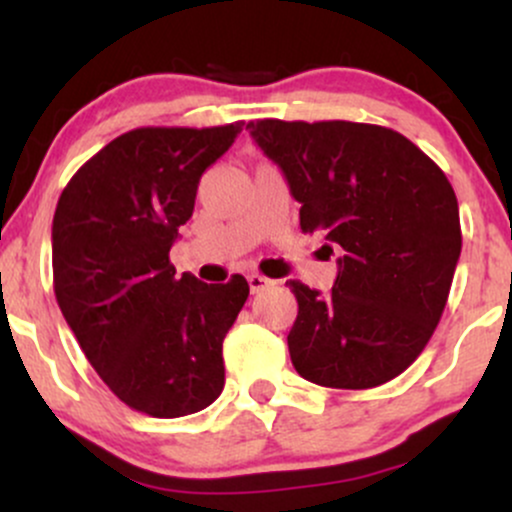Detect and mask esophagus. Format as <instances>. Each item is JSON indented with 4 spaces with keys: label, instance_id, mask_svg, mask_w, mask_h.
<instances>
[{
    "label": "esophagus",
    "instance_id": "1",
    "mask_svg": "<svg viewBox=\"0 0 512 512\" xmlns=\"http://www.w3.org/2000/svg\"><path fill=\"white\" fill-rule=\"evenodd\" d=\"M248 284H250V291L252 293H260L264 289H269V286H272L274 281L267 279V276H262V274H250L248 276Z\"/></svg>",
    "mask_w": 512,
    "mask_h": 512
}]
</instances>
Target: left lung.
<instances>
[{"instance_id":"obj_1","label":"left lung","mask_w":512,"mask_h":512,"mask_svg":"<svg viewBox=\"0 0 512 512\" xmlns=\"http://www.w3.org/2000/svg\"><path fill=\"white\" fill-rule=\"evenodd\" d=\"M248 129L301 202V231H320L342 250L330 293L286 281L298 301L293 368L337 390L397 378L436 332L460 260V209L448 178L419 146L380 125L257 120Z\"/></svg>"}]
</instances>
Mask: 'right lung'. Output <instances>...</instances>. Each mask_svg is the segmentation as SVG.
Returning <instances> with one entry per match:
<instances>
[{
  "label": "right lung",
  "mask_w": 512,
  "mask_h": 512,
  "mask_svg": "<svg viewBox=\"0 0 512 512\" xmlns=\"http://www.w3.org/2000/svg\"><path fill=\"white\" fill-rule=\"evenodd\" d=\"M139 127L74 173L52 219V284L76 342L129 409L178 419L221 395L223 337L248 301L228 284L175 276L170 248L202 173L243 132Z\"/></svg>",
  "instance_id": "add662e5"
}]
</instances>
